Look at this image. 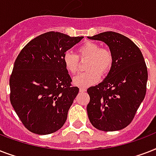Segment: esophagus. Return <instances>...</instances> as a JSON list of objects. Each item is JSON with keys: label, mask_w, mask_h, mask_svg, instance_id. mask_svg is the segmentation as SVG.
<instances>
[{"label": "esophagus", "mask_w": 156, "mask_h": 156, "mask_svg": "<svg viewBox=\"0 0 156 156\" xmlns=\"http://www.w3.org/2000/svg\"><path fill=\"white\" fill-rule=\"evenodd\" d=\"M86 90H87V89H86L85 88H80V92H82V93H83V92H86Z\"/></svg>", "instance_id": "1"}]
</instances>
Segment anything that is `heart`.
<instances>
[{"label":"heart","mask_w":156,"mask_h":156,"mask_svg":"<svg viewBox=\"0 0 156 156\" xmlns=\"http://www.w3.org/2000/svg\"><path fill=\"white\" fill-rule=\"evenodd\" d=\"M88 60L85 69L88 72L78 75L73 82L80 87L95 84L99 81L101 76L107 74L113 64V55L110 50L101 47L98 43L86 41L77 49V55L67 51L63 55L64 67L71 74H76L80 71V60Z\"/></svg>","instance_id":"1"}]
</instances>
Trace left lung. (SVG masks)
Instances as JSON below:
<instances>
[{
    "label": "left lung",
    "mask_w": 156,
    "mask_h": 156,
    "mask_svg": "<svg viewBox=\"0 0 156 156\" xmlns=\"http://www.w3.org/2000/svg\"><path fill=\"white\" fill-rule=\"evenodd\" d=\"M88 38L106 43L113 55L106 78L87 90L89 121L102 131L124 129L133 121L146 95L148 76L143 54L129 38L113 31Z\"/></svg>",
    "instance_id": "8db88e82"
}]
</instances>
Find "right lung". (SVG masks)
<instances>
[{
  "instance_id": "right-lung-1",
  "label": "right lung",
  "mask_w": 156,
  "mask_h": 156,
  "mask_svg": "<svg viewBox=\"0 0 156 156\" xmlns=\"http://www.w3.org/2000/svg\"><path fill=\"white\" fill-rule=\"evenodd\" d=\"M83 38L50 31L29 42L17 55L9 79V99L32 133L51 134L65 123L79 88L72 85L63 57Z\"/></svg>"
}]
</instances>
